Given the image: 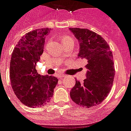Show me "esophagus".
I'll list each match as a JSON object with an SVG mask.
<instances>
[{"mask_svg": "<svg viewBox=\"0 0 131 131\" xmlns=\"http://www.w3.org/2000/svg\"><path fill=\"white\" fill-rule=\"evenodd\" d=\"M66 77V76L63 74H58L57 75V78H58L59 79H63V78H65Z\"/></svg>", "mask_w": 131, "mask_h": 131, "instance_id": "esophagus-1", "label": "esophagus"}]
</instances>
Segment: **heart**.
Masks as SVG:
<instances>
[{"label": "heart", "instance_id": "heart-1", "mask_svg": "<svg viewBox=\"0 0 131 131\" xmlns=\"http://www.w3.org/2000/svg\"><path fill=\"white\" fill-rule=\"evenodd\" d=\"M67 40H73V39H72L71 37H68H68H64L62 39V42H64V41H67Z\"/></svg>", "mask_w": 131, "mask_h": 131}]
</instances>
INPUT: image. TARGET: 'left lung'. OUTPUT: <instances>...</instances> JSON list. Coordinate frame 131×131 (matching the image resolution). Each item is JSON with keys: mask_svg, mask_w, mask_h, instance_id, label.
<instances>
[{"mask_svg": "<svg viewBox=\"0 0 131 131\" xmlns=\"http://www.w3.org/2000/svg\"><path fill=\"white\" fill-rule=\"evenodd\" d=\"M80 43L78 56L88 64L87 79L83 83L76 81L70 97L80 106H96L107 98L113 85L115 68L112 52L107 42L100 35L87 29L70 28Z\"/></svg>", "mask_w": 131, "mask_h": 131, "instance_id": "8db88e82", "label": "left lung"}]
</instances>
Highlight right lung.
I'll use <instances>...</instances> for the list:
<instances>
[{
  "label": "right lung",
  "instance_id": "add662e5",
  "mask_svg": "<svg viewBox=\"0 0 131 131\" xmlns=\"http://www.w3.org/2000/svg\"><path fill=\"white\" fill-rule=\"evenodd\" d=\"M48 28L26 33L14 48L10 61L12 89L20 102L28 107L43 106L52 98L58 83L52 76H41L35 66L43 51Z\"/></svg>",
  "mask_w": 131,
  "mask_h": 131
}]
</instances>
